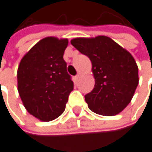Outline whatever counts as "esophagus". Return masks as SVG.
Listing matches in <instances>:
<instances>
[{
    "label": "esophagus",
    "instance_id": "esophagus-1",
    "mask_svg": "<svg viewBox=\"0 0 152 152\" xmlns=\"http://www.w3.org/2000/svg\"><path fill=\"white\" fill-rule=\"evenodd\" d=\"M80 77H81V73H78L77 75H75V79H77V80H78L79 78H80Z\"/></svg>",
    "mask_w": 152,
    "mask_h": 152
}]
</instances>
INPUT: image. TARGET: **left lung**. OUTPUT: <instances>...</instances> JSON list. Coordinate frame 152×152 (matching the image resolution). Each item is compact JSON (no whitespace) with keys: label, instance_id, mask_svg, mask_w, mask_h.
I'll return each instance as SVG.
<instances>
[{"label":"left lung","instance_id":"1","mask_svg":"<svg viewBox=\"0 0 152 152\" xmlns=\"http://www.w3.org/2000/svg\"><path fill=\"white\" fill-rule=\"evenodd\" d=\"M70 42L92 62L95 85L85 96L88 108L102 116L119 114L132 101L139 84L138 66L132 54L104 35L77 37Z\"/></svg>","mask_w":152,"mask_h":152}]
</instances>
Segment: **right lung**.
<instances>
[{
	"label": "right lung",
	"mask_w": 152,
	"mask_h": 152,
	"mask_svg": "<svg viewBox=\"0 0 152 152\" xmlns=\"http://www.w3.org/2000/svg\"><path fill=\"white\" fill-rule=\"evenodd\" d=\"M67 44L66 38L45 37L19 62L18 94L26 111L40 121L49 122L59 117L74 88L63 58Z\"/></svg>",
	"instance_id": "obj_1"
}]
</instances>
